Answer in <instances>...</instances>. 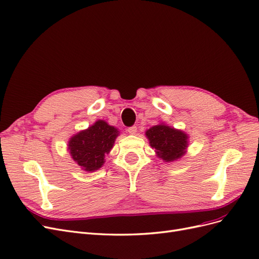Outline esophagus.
Here are the masks:
<instances>
[{"label":"esophagus","instance_id":"1","mask_svg":"<svg viewBox=\"0 0 259 259\" xmlns=\"http://www.w3.org/2000/svg\"><path fill=\"white\" fill-rule=\"evenodd\" d=\"M127 132H128V134H131V135H135L137 133V126H136V125H134V126L128 127Z\"/></svg>","mask_w":259,"mask_h":259}]
</instances>
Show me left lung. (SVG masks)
Instances as JSON below:
<instances>
[{"mask_svg": "<svg viewBox=\"0 0 259 259\" xmlns=\"http://www.w3.org/2000/svg\"><path fill=\"white\" fill-rule=\"evenodd\" d=\"M146 135L150 146L155 149V152L164 161H174L185 154L188 136L182 131L160 124L149 128Z\"/></svg>", "mask_w": 259, "mask_h": 259, "instance_id": "1", "label": "left lung"}]
</instances>
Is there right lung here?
I'll list each match as a JSON object with an SVG mask.
<instances>
[{
	"instance_id": "add662e5",
	"label": "right lung",
	"mask_w": 259,
	"mask_h": 259,
	"mask_svg": "<svg viewBox=\"0 0 259 259\" xmlns=\"http://www.w3.org/2000/svg\"><path fill=\"white\" fill-rule=\"evenodd\" d=\"M117 134L116 128L99 120L70 139V154L82 169L96 170L103 166L105 154L111 150Z\"/></svg>"
}]
</instances>
